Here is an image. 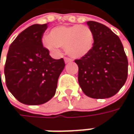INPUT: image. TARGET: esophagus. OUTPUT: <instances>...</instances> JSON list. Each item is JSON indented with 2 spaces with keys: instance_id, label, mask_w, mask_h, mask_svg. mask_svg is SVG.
Segmentation results:
<instances>
[{
  "instance_id": "34e87169",
  "label": "esophagus",
  "mask_w": 134,
  "mask_h": 134,
  "mask_svg": "<svg viewBox=\"0 0 134 134\" xmlns=\"http://www.w3.org/2000/svg\"><path fill=\"white\" fill-rule=\"evenodd\" d=\"M64 62L67 64V63H70V62H72V60L70 58H64Z\"/></svg>"
}]
</instances>
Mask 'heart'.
<instances>
[{"label": "heart", "mask_w": 134, "mask_h": 134, "mask_svg": "<svg viewBox=\"0 0 134 134\" xmlns=\"http://www.w3.org/2000/svg\"><path fill=\"white\" fill-rule=\"evenodd\" d=\"M43 44L51 52H57L60 47H64L68 55L74 58H81L92 48L93 33L88 26L82 25L57 26L44 38Z\"/></svg>", "instance_id": "1"}]
</instances>
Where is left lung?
<instances>
[{"instance_id":"obj_1","label":"left lung","mask_w":134,"mask_h":134,"mask_svg":"<svg viewBox=\"0 0 134 134\" xmlns=\"http://www.w3.org/2000/svg\"><path fill=\"white\" fill-rule=\"evenodd\" d=\"M87 25L93 33L91 51L80 60L78 82L85 95L107 98L121 89L127 78L128 61L119 37L106 26L95 21Z\"/></svg>"}]
</instances>
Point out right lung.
Segmentation results:
<instances>
[{
  "label": "right lung",
  "mask_w": 134,
  "mask_h": 134,
  "mask_svg": "<svg viewBox=\"0 0 134 134\" xmlns=\"http://www.w3.org/2000/svg\"><path fill=\"white\" fill-rule=\"evenodd\" d=\"M47 28L48 23L30 26L15 38L7 53L6 85L25 105H42L53 98L65 67L63 58H52L42 45V37Z\"/></svg>",
  "instance_id": "right-lung-1"
}]
</instances>
